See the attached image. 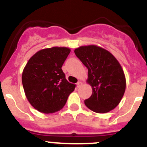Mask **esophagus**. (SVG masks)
I'll use <instances>...</instances> for the list:
<instances>
[{
  "instance_id": "34e87169",
  "label": "esophagus",
  "mask_w": 147,
  "mask_h": 147,
  "mask_svg": "<svg viewBox=\"0 0 147 147\" xmlns=\"http://www.w3.org/2000/svg\"><path fill=\"white\" fill-rule=\"evenodd\" d=\"M82 85V83L81 82H78L76 83V86H77L78 88H79V87H80V86H81Z\"/></svg>"
}]
</instances>
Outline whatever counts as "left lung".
I'll return each mask as SVG.
<instances>
[{
	"label": "left lung",
	"mask_w": 147,
	"mask_h": 147,
	"mask_svg": "<svg viewBox=\"0 0 147 147\" xmlns=\"http://www.w3.org/2000/svg\"><path fill=\"white\" fill-rule=\"evenodd\" d=\"M74 53L88 68L87 82L93 90L91 96L85 100L86 107L98 113L113 110L126 89L125 76L119 62L108 51L94 45L81 46Z\"/></svg>",
	"instance_id": "obj_1"
}]
</instances>
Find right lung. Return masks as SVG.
Masks as SVG:
<instances>
[{"label": "right lung", "instance_id": "add662e5", "mask_svg": "<svg viewBox=\"0 0 147 147\" xmlns=\"http://www.w3.org/2000/svg\"><path fill=\"white\" fill-rule=\"evenodd\" d=\"M70 52L66 47L42 49L34 54L24 67L22 83L26 96L40 112L60 110L74 90L75 85L67 81L62 70Z\"/></svg>", "mask_w": 147, "mask_h": 147}]
</instances>
